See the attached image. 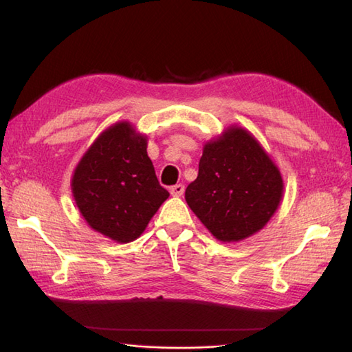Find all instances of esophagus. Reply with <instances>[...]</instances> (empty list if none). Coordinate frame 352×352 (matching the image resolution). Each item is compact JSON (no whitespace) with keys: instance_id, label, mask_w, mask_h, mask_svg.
Masks as SVG:
<instances>
[{"instance_id":"obj_1","label":"esophagus","mask_w":352,"mask_h":352,"mask_svg":"<svg viewBox=\"0 0 352 352\" xmlns=\"http://www.w3.org/2000/svg\"><path fill=\"white\" fill-rule=\"evenodd\" d=\"M172 197H182L184 193V184H175L169 189Z\"/></svg>"}]
</instances>
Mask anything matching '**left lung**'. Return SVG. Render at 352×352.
I'll return each instance as SVG.
<instances>
[{
  "mask_svg": "<svg viewBox=\"0 0 352 352\" xmlns=\"http://www.w3.org/2000/svg\"><path fill=\"white\" fill-rule=\"evenodd\" d=\"M283 193L280 168L251 131L233 124L204 144L184 198L213 237L230 243L263 230Z\"/></svg>",
  "mask_w": 352,
  "mask_h": 352,
  "instance_id": "left-lung-1",
  "label": "left lung"
}]
</instances>
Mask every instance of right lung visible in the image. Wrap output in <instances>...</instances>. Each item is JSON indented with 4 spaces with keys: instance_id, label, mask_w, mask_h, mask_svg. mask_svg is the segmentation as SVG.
Segmentation results:
<instances>
[{
    "instance_id": "add662e5",
    "label": "right lung",
    "mask_w": 352,
    "mask_h": 352,
    "mask_svg": "<svg viewBox=\"0 0 352 352\" xmlns=\"http://www.w3.org/2000/svg\"><path fill=\"white\" fill-rule=\"evenodd\" d=\"M148 136L130 121L100 133L72 172L71 190L92 230L118 243L142 236L168 199L146 153Z\"/></svg>"
}]
</instances>
